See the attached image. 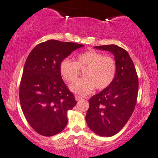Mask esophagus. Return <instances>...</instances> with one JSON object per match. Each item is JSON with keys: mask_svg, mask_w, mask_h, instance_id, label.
<instances>
[{"mask_svg": "<svg viewBox=\"0 0 158 158\" xmlns=\"http://www.w3.org/2000/svg\"><path fill=\"white\" fill-rule=\"evenodd\" d=\"M75 98L76 99V101H80V100L82 99V97H80V96H75Z\"/></svg>", "mask_w": 158, "mask_h": 158, "instance_id": "esophagus-1", "label": "esophagus"}]
</instances>
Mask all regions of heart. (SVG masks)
Instances as JSON below:
<instances>
[{
  "label": "heart",
  "mask_w": 158,
  "mask_h": 158,
  "mask_svg": "<svg viewBox=\"0 0 158 158\" xmlns=\"http://www.w3.org/2000/svg\"><path fill=\"white\" fill-rule=\"evenodd\" d=\"M115 60L110 56H104L94 50H89L77 56L75 62L64 59L59 64V73L65 81L72 83L76 80L79 70H84V78L70 85L75 94L85 96L94 89L103 90L113 81L116 74Z\"/></svg>",
  "instance_id": "obj_1"
}]
</instances>
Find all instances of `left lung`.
Segmentation results:
<instances>
[{
	"mask_svg": "<svg viewBox=\"0 0 158 158\" xmlns=\"http://www.w3.org/2000/svg\"><path fill=\"white\" fill-rule=\"evenodd\" d=\"M114 54L116 74L112 83L89 99L85 120L90 129L101 136L115 135L123 128L134 112L139 81L128 53L116 45L95 46Z\"/></svg>",
	"mask_w": 158,
	"mask_h": 158,
	"instance_id": "1",
	"label": "left lung"
}]
</instances>
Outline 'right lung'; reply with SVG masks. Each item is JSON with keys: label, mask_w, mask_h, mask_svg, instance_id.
Here are the masks:
<instances>
[{"label": "right lung", "mask_w": 158, "mask_h": 158, "mask_svg": "<svg viewBox=\"0 0 158 158\" xmlns=\"http://www.w3.org/2000/svg\"><path fill=\"white\" fill-rule=\"evenodd\" d=\"M84 46L48 40L31 51L24 64L19 100L27 121L38 134L54 136L67 124V111L77 102L59 73V64L73 51Z\"/></svg>", "instance_id": "obj_1"}]
</instances>
